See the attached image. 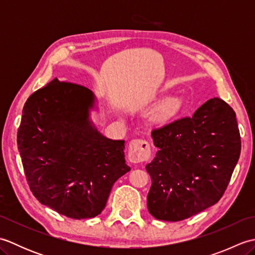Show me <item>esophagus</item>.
I'll use <instances>...</instances> for the list:
<instances>
[{"mask_svg": "<svg viewBox=\"0 0 255 255\" xmlns=\"http://www.w3.org/2000/svg\"><path fill=\"white\" fill-rule=\"evenodd\" d=\"M152 154V148L147 140L133 139L129 143L128 159L132 163L148 161Z\"/></svg>", "mask_w": 255, "mask_h": 255, "instance_id": "esophagus-1", "label": "esophagus"}]
</instances>
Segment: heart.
<instances>
[{"label":"heart","mask_w":255,"mask_h":255,"mask_svg":"<svg viewBox=\"0 0 255 255\" xmlns=\"http://www.w3.org/2000/svg\"><path fill=\"white\" fill-rule=\"evenodd\" d=\"M180 101L176 99H169L164 101L155 112V119L158 122H165L173 117L180 110Z\"/></svg>","instance_id":"1"}]
</instances>
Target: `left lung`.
I'll return each mask as SVG.
<instances>
[{
	"label": "left lung",
	"mask_w": 255,
	"mask_h": 255,
	"mask_svg": "<svg viewBox=\"0 0 255 255\" xmlns=\"http://www.w3.org/2000/svg\"><path fill=\"white\" fill-rule=\"evenodd\" d=\"M152 138L159 151L145 169L154 218L181 221L218 203L241 152L236 113L225 101H207L193 116L153 129Z\"/></svg>",
	"instance_id": "left-lung-1"
}]
</instances>
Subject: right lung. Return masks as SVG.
<instances>
[{
	"label": "right lung",
	"mask_w": 255,
	"mask_h": 255,
	"mask_svg": "<svg viewBox=\"0 0 255 255\" xmlns=\"http://www.w3.org/2000/svg\"><path fill=\"white\" fill-rule=\"evenodd\" d=\"M93 105L91 90L55 79L28 97L17 130L32 195L72 219L101 214L114 183L130 171L124 140L103 137L91 125Z\"/></svg>",
	"instance_id": "add662e5"
}]
</instances>
